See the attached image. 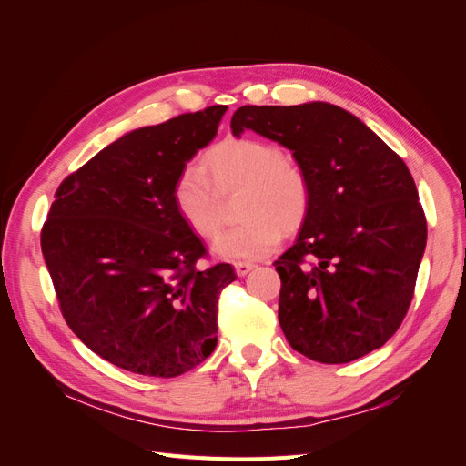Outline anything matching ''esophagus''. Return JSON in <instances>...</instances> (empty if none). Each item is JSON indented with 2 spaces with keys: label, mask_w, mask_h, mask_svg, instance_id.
<instances>
[{
  "label": "esophagus",
  "mask_w": 466,
  "mask_h": 466,
  "mask_svg": "<svg viewBox=\"0 0 466 466\" xmlns=\"http://www.w3.org/2000/svg\"><path fill=\"white\" fill-rule=\"evenodd\" d=\"M252 268H255V264L252 262H235V272H237V276H247Z\"/></svg>",
  "instance_id": "1"
}]
</instances>
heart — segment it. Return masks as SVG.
Masks as SVG:
<instances>
[{
    "instance_id": "1",
    "label": "heart",
    "mask_w": 466,
    "mask_h": 466,
    "mask_svg": "<svg viewBox=\"0 0 466 466\" xmlns=\"http://www.w3.org/2000/svg\"><path fill=\"white\" fill-rule=\"evenodd\" d=\"M218 185L247 182L241 204L243 223L223 231L211 250L219 258L255 260L268 257L281 241V229L299 228L311 206V185L286 151L262 139H231L206 157ZM208 168L198 161L180 167L173 202L188 228L200 237L219 229V194Z\"/></svg>"
}]
</instances>
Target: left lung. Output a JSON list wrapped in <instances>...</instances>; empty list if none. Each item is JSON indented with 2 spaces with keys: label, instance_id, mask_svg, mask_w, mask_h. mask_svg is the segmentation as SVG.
I'll use <instances>...</instances> for the list:
<instances>
[{
  "label": "left lung",
  "instance_id": "8db88e82",
  "mask_svg": "<svg viewBox=\"0 0 466 466\" xmlns=\"http://www.w3.org/2000/svg\"><path fill=\"white\" fill-rule=\"evenodd\" d=\"M235 137L257 132L293 153L311 185L295 245L274 266L289 346L348 363L383 346L410 307L428 225L404 161L351 112L330 103L241 106Z\"/></svg>",
  "mask_w": 466,
  "mask_h": 466
}]
</instances>
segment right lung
<instances>
[{"instance_id": "obj_1", "label": "right lung", "mask_w": 466, "mask_h": 466, "mask_svg": "<svg viewBox=\"0 0 466 466\" xmlns=\"http://www.w3.org/2000/svg\"><path fill=\"white\" fill-rule=\"evenodd\" d=\"M216 105L124 134L56 192L40 233L62 315L116 368L177 377L218 344L231 264L196 270L204 245L173 202L180 167L218 134Z\"/></svg>"}]
</instances>
